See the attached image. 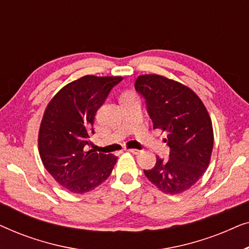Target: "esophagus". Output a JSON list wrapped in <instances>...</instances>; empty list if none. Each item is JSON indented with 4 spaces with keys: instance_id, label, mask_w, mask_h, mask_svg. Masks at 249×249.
Here are the masks:
<instances>
[{
    "instance_id": "34e87169",
    "label": "esophagus",
    "mask_w": 249,
    "mask_h": 249,
    "mask_svg": "<svg viewBox=\"0 0 249 249\" xmlns=\"http://www.w3.org/2000/svg\"><path fill=\"white\" fill-rule=\"evenodd\" d=\"M127 151L132 153V154H139V153H141L139 149H136V148H129V149H127Z\"/></svg>"
}]
</instances>
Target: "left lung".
I'll list each match as a JSON object with an SVG mask.
<instances>
[{"mask_svg":"<svg viewBox=\"0 0 249 249\" xmlns=\"http://www.w3.org/2000/svg\"><path fill=\"white\" fill-rule=\"evenodd\" d=\"M135 88L146 100L153 128L166 134L170 158L156 156L145 176L161 192L181 194L206 171L213 149V127L209 112L195 91L160 74H142Z\"/></svg>","mask_w":249,"mask_h":249,"instance_id":"obj_1","label":"left lung"}]
</instances>
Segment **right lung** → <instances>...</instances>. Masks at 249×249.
Returning a JSON list of instances; mask_svg holds the SVG:
<instances>
[{"instance_id":"1","label":"right lung","mask_w":249,"mask_h":249,"mask_svg":"<svg viewBox=\"0 0 249 249\" xmlns=\"http://www.w3.org/2000/svg\"><path fill=\"white\" fill-rule=\"evenodd\" d=\"M122 77L84 76L61 88L44 111L38 151L47 172L63 188L84 194L111 175L118 158L87 151L98 108Z\"/></svg>"}]
</instances>
